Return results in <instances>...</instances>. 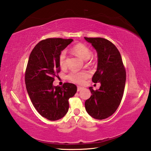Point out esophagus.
Segmentation results:
<instances>
[{"label": "esophagus", "instance_id": "34e87169", "mask_svg": "<svg viewBox=\"0 0 151 151\" xmlns=\"http://www.w3.org/2000/svg\"><path fill=\"white\" fill-rule=\"evenodd\" d=\"M83 89V87H81V86H78V92L81 91V90H82Z\"/></svg>", "mask_w": 151, "mask_h": 151}]
</instances>
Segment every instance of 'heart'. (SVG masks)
I'll return each instance as SVG.
<instances>
[{
    "instance_id": "heart-1",
    "label": "heart",
    "mask_w": 151,
    "mask_h": 151,
    "mask_svg": "<svg viewBox=\"0 0 151 151\" xmlns=\"http://www.w3.org/2000/svg\"><path fill=\"white\" fill-rule=\"evenodd\" d=\"M72 52L85 61L89 59L92 55V52L90 48L82 43H78L73 46L72 48ZM66 52L65 50H63L60 53L59 58V65L61 68H65L66 66ZM88 73L85 72H72L68 74V79L73 83L82 85L85 83V79L88 78Z\"/></svg>"
}]
</instances>
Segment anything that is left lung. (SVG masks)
<instances>
[{"mask_svg": "<svg viewBox=\"0 0 151 151\" xmlns=\"http://www.w3.org/2000/svg\"><path fill=\"white\" fill-rule=\"evenodd\" d=\"M98 54L97 70L92 77L93 83H100L96 91L89 87L92 95L86 100L87 113L96 119H104L112 115L123 98L126 72L122 56L116 46L101 37H85Z\"/></svg>", "mask_w": 151, "mask_h": 151, "instance_id": "left-lung-1", "label": "left lung"}]
</instances>
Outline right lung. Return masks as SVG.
Returning <instances> with one entry per match:
<instances>
[{"instance_id": "add662e5", "label": "right lung", "mask_w": 151, "mask_h": 151, "mask_svg": "<svg viewBox=\"0 0 151 151\" xmlns=\"http://www.w3.org/2000/svg\"><path fill=\"white\" fill-rule=\"evenodd\" d=\"M72 39L50 38L40 41L30 53L25 73V84L32 103L40 114L50 121L63 118L69 108V98L77 86L66 83L53 86L60 72L59 55Z\"/></svg>"}]
</instances>
